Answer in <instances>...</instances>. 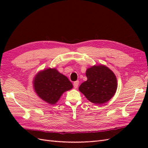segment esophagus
I'll list each match as a JSON object with an SVG mask.
<instances>
[{"instance_id":"34e87169","label":"esophagus","mask_w":148,"mask_h":148,"mask_svg":"<svg viewBox=\"0 0 148 148\" xmlns=\"http://www.w3.org/2000/svg\"><path fill=\"white\" fill-rule=\"evenodd\" d=\"M78 84H79V82L78 81H76L73 83V86H74V88L75 89H77L78 86Z\"/></svg>"}]
</instances>
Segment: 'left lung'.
Instances as JSON below:
<instances>
[{
    "label": "left lung",
    "mask_w": 148,
    "mask_h": 148,
    "mask_svg": "<svg viewBox=\"0 0 148 148\" xmlns=\"http://www.w3.org/2000/svg\"><path fill=\"white\" fill-rule=\"evenodd\" d=\"M86 76L87 80L82 83L78 89L88 101L101 105L115 95L117 80L108 67L104 65H93L86 70Z\"/></svg>",
    "instance_id": "obj_1"
}]
</instances>
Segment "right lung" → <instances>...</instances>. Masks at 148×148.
Here are the masks:
<instances>
[{
	"mask_svg": "<svg viewBox=\"0 0 148 148\" xmlns=\"http://www.w3.org/2000/svg\"><path fill=\"white\" fill-rule=\"evenodd\" d=\"M33 84L36 95L51 105L56 104L64 92L73 88L69 78L56 68L39 71L34 76Z\"/></svg>",
	"mask_w": 148,
	"mask_h": 148,
	"instance_id": "add662e5",
	"label": "right lung"
}]
</instances>
